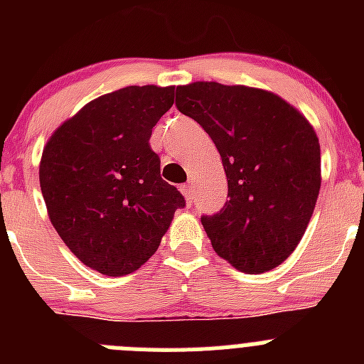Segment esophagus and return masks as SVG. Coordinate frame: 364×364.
Here are the masks:
<instances>
[{"label": "esophagus", "instance_id": "34e87169", "mask_svg": "<svg viewBox=\"0 0 364 364\" xmlns=\"http://www.w3.org/2000/svg\"><path fill=\"white\" fill-rule=\"evenodd\" d=\"M180 191H182V195L186 197L188 204H191V202H193V188H191V186H189V184L180 186Z\"/></svg>", "mask_w": 364, "mask_h": 364}]
</instances>
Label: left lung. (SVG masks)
I'll use <instances>...</instances> for the list:
<instances>
[{"label":"left lung","mask_w":364,"mask_h":364,"mask_svg":"<svg viewBox=\"0 0 364 364\" xmlns=\"http://www.w3.org/2000/svg\"><path fill=\"white\" fill-rule=\"evenodd\" d=\"M176 107L210 134L226 171V204L200 217L215 253L244 273L277 268L301 242L319 197L314 127L281 96L244 85H180Z\"/></svg>","instance_id":"obj_1"}]
</instances>
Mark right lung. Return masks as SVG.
<instances>
[{
	"label": "right lung",
	"mask_w": 364,
	"mask_h": 364,
	"mask_svg": "<svg viewBox=\"0 0 364 364\" xmlns=\"http://www.w3.org/2000/svg\"><path fill=\"white\" fill-rule=\"evenodd\" d=\"M175 87L131 85L92 100L45 146L40 186L54 230L83 264L122 277L151 259L186 200L160 176L151 131Z\"/></svg>",
	"instance_id": "obj_1"
}]
</instances>
